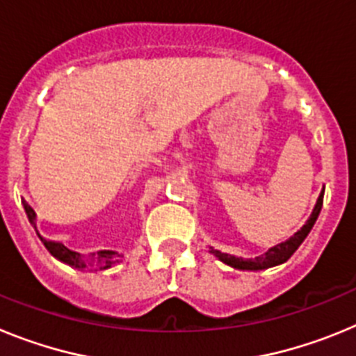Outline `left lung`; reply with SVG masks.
Listing matches in <instances>:
<instances>
[{"mask_svg":"<svg viewBox=\"0 0 356 356\" xmlns=\"http://www.w3.org/2000/svg\"><path fill=\"white\" fill-rule=\"evenodd\" d=\"M323 197H325V188H323V193L319 194L316 209H314L312 216H310V219L307 221V225H305L298 234H294V237L282 242V244H278V246L271 248V250L267 251L266 254H262V257L244 260V259H238V257H234V254L221 253V251H216V250H212V253L216 254L217 259L221 260V262L228 264V266L235 267V269H242V271H260V269H267V267L280 266V264L287 262L292 254H294V251L301 246V242L307 238V235L310 234L312 226L316 225L317 217H319V212H321V207H323Z\"/></svg>","mask_w":356,"mask_h":356,"instance_id":"1","label":"left lung"}]
</instances>
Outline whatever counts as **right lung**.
Masks as SVG:
<instances>
[{
    "instance_id": "1",
    "label": "right lung",
    "mask_w": 356,
    "mask_h": 356,
    "mask_svg": "<svg viewBox=\"0 0 356 356\" xmlns=\"http://www.w3.org/2000/svg\"><path fill=\"white\" fill-rule=\"evenodd\" d=\"M24 210H26V216L28 219H30L31 225H35V212H33V209L28 205L26 201H24ZM42 242H44V246L48 248L49 253H51L53 257H56L58 260H62V262L69 264V266L72 267H78V269H83L85 267V262L80 259V254H78L76 251H71L69 248H65L62 242L48 241V238H44V237H42ZM97 259H99V269H108V267L114 266L115 262H119V260L115 259L114 251H99Z\"/></svg>"
}]
</instances>
